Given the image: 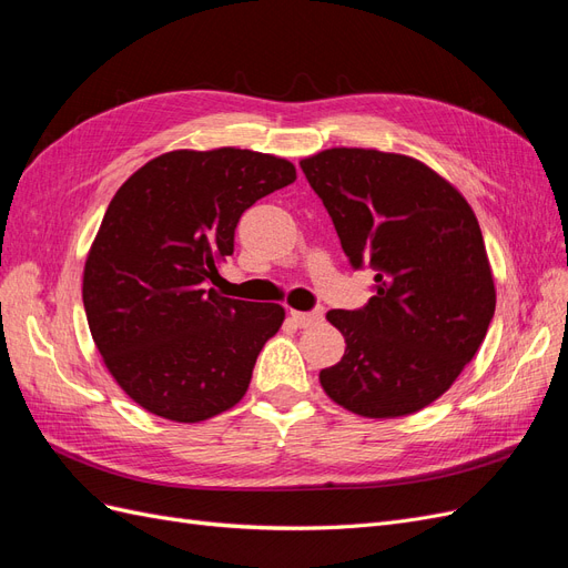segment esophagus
I'll list each match as a JSON object with an SVG mask.
<instances>
[{
    "label": "esophagus",
    "instance_id": "esophagus-1",
    "mask_svg": "<svg viewBox=\"0 0 568 568\" xmlns=\"http://www.w3.org/2000/svg\"><path fill=\"white\" fill-rule=\"evenodd\" d=\"M288 317L296 322V326H315V324H320L322 320H324V311L320 307V311H313V313H301V311H291L288 313Z\"/></svg>",
    "mask_w": 568,
    "mask_h": 568
}]
</instances>
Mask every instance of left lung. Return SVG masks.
<instances>
[{
    "instance_id": "left-lung-1",
    "label": "left lung",
    "mask_w": 568,
    "mask_h": 568,
    "mask_svg": "<svg viewBox=\"0 0 568 568\" xmlns=\"http://www.w3.org/2000/svg\"><path fill=\"white\" fill-rule=\"evenodd\" d=\"M353 267H374L359 311H329L346 338L320 372L334 403L390 419L432 405L486 338L495 284L478 220L457 189L403 153L326 149L301 161Z\"/></svg>"
}]
</instances>
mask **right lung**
I'll list each match as a JSON object with an SVG mask.
<instances>
[{
  "mask_svg": "<svg viewBox=\"0 0 568 568\" xmlns=\"http://www.w3.org/2000/svg\"><path fill=\"white\" fill-rule=\"evenodd\" d=\"M296 180L286 159L248 149L168 151L111 199L82 277L97 348L151 415L194 424L244 398L284 307L209 286L234 253L242 213Z\"/></svg>",
  "mask_w": 568,
  "mask_h": 568,
  "instance_id": "obj_1",
  "label": "right lung"
}]
</instances>
